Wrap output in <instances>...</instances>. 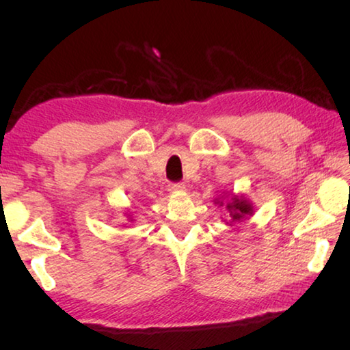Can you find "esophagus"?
<instances>
[{
  "mask_svg": "<svg viewBox=\"0 0 350 350\" xmlns=\"http://www.w3.org/2000/svg\"><path fill=\"white\" fill-rule=\"evenodd\" d=\"M168 189L171 193H180V191H183V189H185V185H183V183H180V182H177V183H170L168 185Z\"/></svg>",
  "mask_w": 350,
  "mask_h": 350,
  "instance_id": "1",
  "label": "esophagus"
}]
</instances>
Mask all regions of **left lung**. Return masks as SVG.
I'll return each mask as SVG.
<instances>
[{
	"label": "left lung",
	"mask_w": 350,
	"mask_h": 350,
	"mask_svg": "<svg viewBox=\"0 0 350 350\" xmlns=\"http://www.w3.org/2000/svg\"><path fill=\"white\" fill-rule=\"evenodd\" d=\"M215 202L219 204V206L224 205L222 199H215ZM224 206H225V210L228 211V219L224 222L228 225H234L238 222H242L244 219L253 215V205L250 204V200H247L244 196H234L233 194L232 199H230Z\"/></svg>",
	"instance_id": "1"
}]
</instances>
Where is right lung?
<instances>
[{"instance_id": "right-lung-1", "label": "right lung", "mask_w": 350, "mask_h": 350, "mask_svg": "<svg viewBox=\"0 0 350 350\" xmlns=\"http://www.w3.org/2000/svg\"><path fill=\"white\" fill-rule=\"evenodd\" d=\"M129 219H131V221H133V217H129Z\"/></svg>"}]
</instances>
